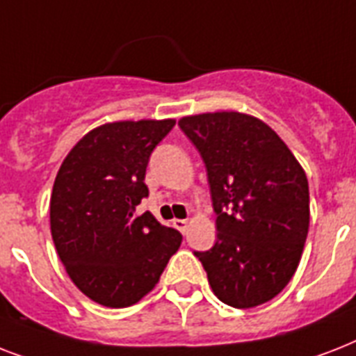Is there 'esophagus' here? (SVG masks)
Masks as SVG:
<instances>
[{
  "label": "esophagus",
  "instance_id": "34e87169",
  "mask_svg": "<svg viewBox=\"0 0 356 356\" xmlns=\"http://www.w3.org/2000/svg\"><path fill=\"white\" fill-rule=\"evenodd\" d=\"M173 227L181 231V233H186V227H188V220H173Z\"/></svg>",
  "mask_w": 356,
  "mask_h": 356
}]
</instances>
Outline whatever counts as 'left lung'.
Masks as SVG:
<instances>
[{"instance_id":"obj_1","label":"left lung","mask_w":356,"mask_h":356,"mask_svg":"<svg viewBox=\"0 0 356 356\" xmlns=\"http://www.w3.org/2000/svg\"><path fill=\"white\" fill-rule=\"evenodd\" d=\"M205 162L216 243L194 251L218 299L234 309L270 301L298 270L309 234V181L279 134L242 113L179 120Z\"/></svg>"}]
</instances>
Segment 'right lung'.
<instances>
[{
  "label": "right lung",
  "mask_w": 356,
  "mask_h": 356,
  "mask_svg": "<svg viewBox=\"0 0 356 356\" xmlns=\"http://www.w3.org/2000/svg\"><path fill=\"white\" fill-rule=\"evenodd\" d=\"M175 120L114 122L92 129L60 164L49 222L58 259L92 301L123 309L138 303L161 279L181 245V233L151 212L145 168Z\"/></svg>",
  "instance_id": "obj_1"
}]
</instances>
